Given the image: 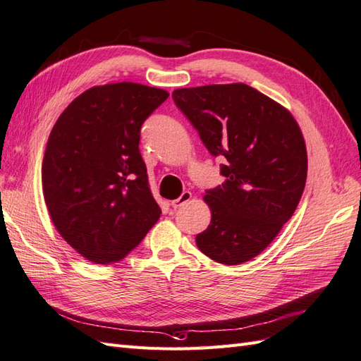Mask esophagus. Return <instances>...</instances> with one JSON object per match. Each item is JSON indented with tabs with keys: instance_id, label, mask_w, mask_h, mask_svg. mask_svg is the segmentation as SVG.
<instances>
[{
	"instance_id": "1",
	"label": "esophagus",
	"mask_w": 361,
	"mask_h": 361,
	"mask_svg": "<svg viewBox=\"0 0 361 361\" xmlns=\"http://www.w3.org/2000/svg\"><path fill=\"white\" fill-rule=\"evenodd\" d=\"M190 198H192V194L190 192H183V194L177 198V200H172V203H171V206L173 207V209H177V207H180V206H183L184 203H188V201H190Z\"/></svg>"
}]
</instances>
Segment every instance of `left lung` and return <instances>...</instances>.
<instances>
[{
	"label": "left lung",
	"mask_w": 361,
	"mask_h": 361,
	"mask_svg": "<svg viewBox=\"0 0 361 361\" xmlns=\"http://www.w3.org/2000/svg\"><path fill=\"white\" fill-rule=\"evenodd\" d=\"M180 111L214 157H224L221 186L206 192L212 219L198 249L221 264L257 257L298 206L307 154L295 118L272 98L243 82L173 90Z\"/></svg>",
	"instance_id": "1"
}]
</instances>
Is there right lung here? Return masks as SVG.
I'll use <instances>...</instances> for the list:
<instances>
[{
  "mask_svg": "<svg viewBox=\"0 0 361 361\" xmlns=\"http://www.w3.org/2000/svg\"><path fill=\"white\" fill-rule=\"evenodd\" d=\"M167 97L129 81L90 87L50 132L43 158L47 211L60 235L92 263L120 262L160 219L138 145L142 123Z\"/></svg>",
  "mask_w": 361,
  "mask_h": 361,
  "instance_id": "right-lung-1",
  "label": "right lung"
}]
</instances>
